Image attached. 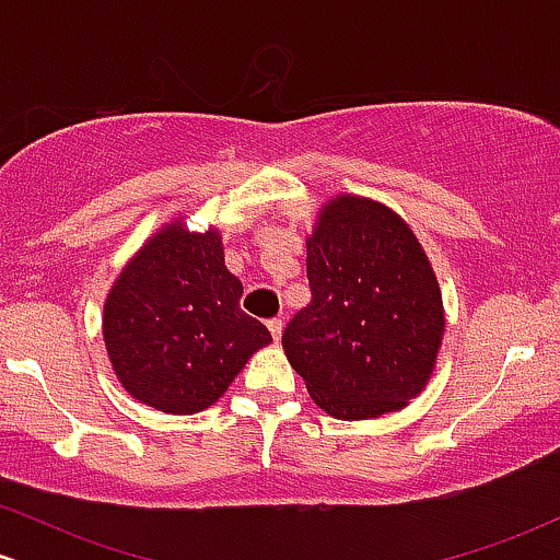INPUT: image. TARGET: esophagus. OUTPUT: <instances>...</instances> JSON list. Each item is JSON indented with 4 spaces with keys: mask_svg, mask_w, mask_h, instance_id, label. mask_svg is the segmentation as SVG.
<instances>
[{
    "mask_svg": "<svg viewBox=\"0 0 560 560\" xmlns=\"http://www.w3.org/2000/svg\"><path fill=\"white\" fill-rule=\"evenodd\" d=\"M268 331H271L276 342H279L281 331H284V320H281V318H271V320H268Z\"/></svg>",
    "mask_w": 560,
    "mask_h": 560,
    "instance_id": "esophagus-1",
    "label": "esophagus"
}]
</instances>
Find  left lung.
Listing matches in <instances>:
<instances>
[{"label": "left lung", "mask_w": 560, "mask_h": 560, "mask_svg": "<svg viewBox=\"0 0 560 560\" xmlns=\"http://www.w3.org/2000/svg\"><path fill=\"white\" fill-rule=\"evenodd\" d=\"M307 240L311 305L281 345L326 413L376 419L427 384L442 345L440 287L413 231L384 205L339 197Z\"/></svg>", "instance_id": "1"}]
</instances>
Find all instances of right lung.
Masks as SVG:
<instances>
[{
  "label": "right lung",
  "mask_w": 560,
  "mask_h": 560,
  "mask_svg": "<svg viewBox=\"0 0 560 560\" xmlns=\"http://www.w3.org/2000/svg\"><path fill=\"white\" fill-rule=\"evenodd\" d=\"M221 236L163 229L105 302V345L120 384L163 413L213 405L271 331L240 307Z\"/></svg>",
  "instance_id": "1"
}]
</instances>
